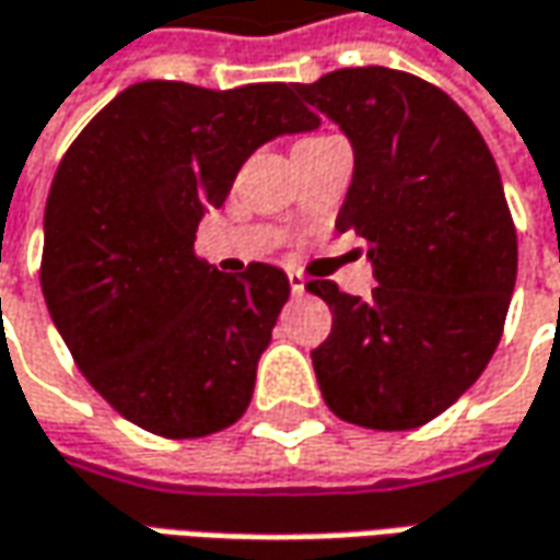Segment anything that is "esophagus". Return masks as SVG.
I'll return each instance as SVG.
<instances>
[{
    "label": "esophagus",
    "mask_w": 560,
    "mask_h": 560,
    "mask_svg": "<svg viewBox=\"0 0 560 560\" xmlns=\"http://www.w3.org/2000/svg\"><path fill=\"white\" fill-rule=\"evenodd\" d=\"M288 284H291L294 294H303V291H306V279H303L300 272H288Z\"/></svg>",
    "instance_id": "34e87169"
}]
</instances>
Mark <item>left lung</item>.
<instances>
[{"label": "left lung", "instance_id": "obj_1", "mask_svg": "<svg viewBox=\"0 0 560 560\" xmlns=\"http://www.w3.org/2000/svg\"><path fill=\"white\" fill-rule=\"evenodd\" d=\"M298 92L353 145L335 229L365 242L377 281L369 300L306 284L331 310L318 390L350 424L412 431L471 387L505 328L517 232L499 166L471 117L406 70L340 68Z\"/></svg>", "mask_w": 560, "mask_h": 560}]
</instances>
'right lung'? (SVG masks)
<instances>
[{
  "instance_id": "1",
  "label": "right lung",
  "mask_w": 560,
  "mask_h": 560,
  "mask_svg": "<svg viewBox=\"0 0 560 560\" xmlns=\"http://www.w3.org/2000/svg\"><path fill=\"white\" fill-rule=\"evenodd\" d=\"M316 126L294 83L217 92L145 80L61 158L43 298L77 369L126 421L191 440L247 412L291 284L269 262L220 272L195 254V232L262 142Z\"/></svg>"
}]
</instances>
